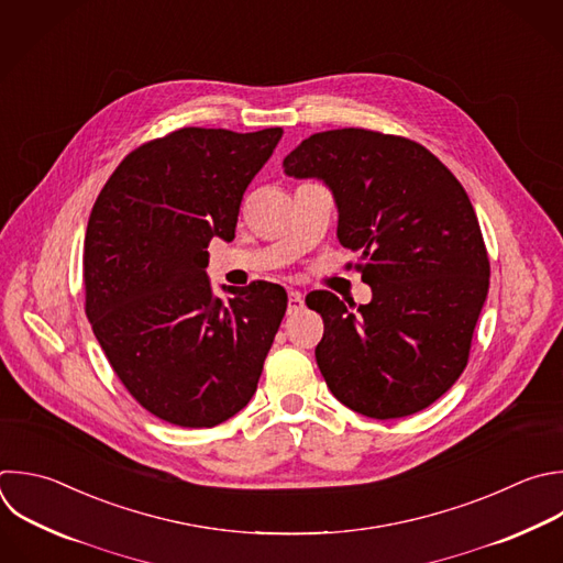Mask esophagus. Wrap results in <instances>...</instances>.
Here are the masks:
<instances>
[{"label": "esophagus", "instance_id": "1", "mask_svg": "<svg viewBox=\"0 0 563 563\" xmlns=\"http://www.w3.org/2000/svg\"><path fill=\"white\" fill-rule=\"evenodd\" d=\"M305 307V300H302V294L298 291H289V298H287V311L289 313H296Z\"/></svg>", "mask_w": 563, "mask_h": 563}]
</instances>
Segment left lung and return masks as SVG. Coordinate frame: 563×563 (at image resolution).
I'll use <instances>...</instances> for the list:
<instances>
[{
	"label": "left lung",
	"instance_id": "1",
	"mask_svg": "<svg viewBox=\"0 0 563 563\" xmlns=\"http://www.w3.org/2000/svg\"><path fill=\"white\" fill-rule=\"evenodd\" d=\"M283 165L331 187L340 245L360 252L353 267L373 294L357 311L324 289L307 296L324 322L316 362L327 387L376 420L427 409L466 368L488 294V252L462 183L424 145L364 128L311 134Z\"/></svg>",
	"mask_w": 563,
	"mask_h": 563
}]
</instances>
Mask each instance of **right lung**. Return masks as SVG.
Instances as JSON below:
<instances>
[{
	"label": "right lung",
	"instance_id": "add662e5",
	"mask_svg": "<svg viewBox=\"0 0 563 563\" xmlns=\"http://www.w3.org/2000/svg\"><path fill=\"white\" fill-rule=\"evenodd\" d=\"M280 136L174 130L132 150L92 206L86 316L121 385L163 422L210 429L256 394L287 294L258 280L221 300L206 267L210 241L234 239L247 185Z\"/></svg>",
	"mask_w": 563,
	"mask_h": 563
}]
</instances>
